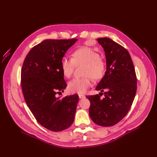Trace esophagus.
<instances>
[{
    "mask_svg": "<svg viewBox=\"0 0 157 157\" xmlns=\"http://www.w3.org/2000/svg\"><path fill=\"white\" fill-rule=\"evenodd\" d=\"M78 96H79V98H80V99H83L85 98V96L83 94H79Z\"/></svg>",
    "mask_w": 157,
    "mask_h": 157,
    "instance_id": "esophagus-1",
    "label": "esophagus"
}]
</instances>
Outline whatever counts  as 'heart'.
<instances>
[{
	"label": "heart",
	"mask_w": 157,
	"mask_h": 157,
	"mask_svg": "<svg viewBox=\"0 0 157 157\" xmlns=\"http://www.w3.org/2000/svg\"><path fill=\"white\" fill-rule=\"evenodd\" d=\"M84 64L83 78H75L68 84L71 93L84 94L92 85V77L95 80L101 79L105 73L106 65L98 52L87 46H82L74 50L72 58L63 56L60 61L61 72L65 77L72 75L75 65Z\"/></svg>",
	"instance_id": "1"
}]
</instances>
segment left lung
I'll list each match as a JSON object with an SVG mask.
<instances>
[{
  "instance_id": "8db88e82",
  "label": "left lung",
  "mask_w": 157,
  "mask_h": 157,
  "mask_svg": "<svg viewBox=\"0 0 157 157\" xmlns=\"http://www.w3.org/2000/svg\"><path fill=\"white\" fill-rule=\"evenodd\" d=\"M105 53L107 71L96 86L103 94L87 96L91 119L101 126L120 122L129 111L137 90L135 68L128 50L109 38L97 39Z\"/></svg>"
}]
</instances>
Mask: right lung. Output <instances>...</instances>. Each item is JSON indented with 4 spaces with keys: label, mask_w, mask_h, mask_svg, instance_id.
I'll return each instance as SVG.
<instances>
[{
    "label": "right lung",
    "mask_w": 157,
    "mask_h": 157,
    "mask_svg": "<svg viewBox=\"0 0 157 157\" xmlns=\"http://www.w3.org/2000/svg\"><path fill=\"white\" fill-rule=\"evenodd\" d=\"M77 39L44 40L26 56L21 72L22 92L36 121L53 132L73 124L78 96L56 97L67 86L60 61Z\"/></svg>",
    "instance_id": "1"
}]
</instances>
